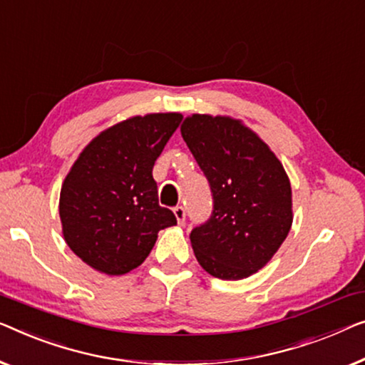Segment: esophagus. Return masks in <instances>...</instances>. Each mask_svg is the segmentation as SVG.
<instances>
[{"instance_id":"1","label":"esophagus","mask_w":365,"mask_h":365,"mask_svg":"<svg viewBox=\"0 0 365 365\" xmlns=\"http://www.w3.org/2000/svg\"><path fill=\"white\" fill-rule=\"evenodd\" d=\"M174 215H176V220L179 225L184 224V219H186V212H184V207H181V205H178V207H174Z\"/></svg>"}]
</instances>
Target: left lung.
<instances>
[{
	"instance_id": "obj_1",
	"label": "left lung",
	"mask_w": 365,
	"mask_h": 365,
	"mask_svg": "<svg viewBox=\"0 0 365 365\" xmlns=\"http://www.w3.org/2000/svg\"><path fill=\"white\" fill-rule=\"evenodd\" d=\"M181 135L209 179L214 210L191 232L199 265L242 279L272 260L293 224L292 184L282 161L242 120L192 113Z\"/></svg>"
}]
</instances>
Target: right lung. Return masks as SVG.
<instances>
[{
  "label": "right lung",
  "mask_w": 365,
  "mask_h": 365,
  "mask_svg": "<svg viewBox=\"0 0 365 365\" xmlns=\"http://www.w3.org/2000/svg\"><path fill=\"white\" fill-rule=\"evenodd\" d=\"M176 112L135 115L92 138L62 182L59 215L71 250L98 273L120 277L150 255L176 217L158 200L153 166L176 131Z\"/></svg>",
  "instance_id": "right-lung-1"
}]
</instances>
